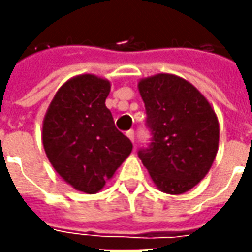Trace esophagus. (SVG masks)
Wrapping results in <instances>:
<instances>
[{
    "label": "esophagus",
    "mask_w": 252,
    "mask_h": 252,
    "mask_svg": "<svg viewBox=\"0 0 252 252\" xmlns=\"http://www.w3.org/2000/svg\"><path fill=\"white\" fill-rule=\"evenodd\" d=\"M126 136L130 139L131 143H134V131L133 130H129V131H126Z\"/></svg>",
    "instance_id": "obj_1"
}]
</instances>
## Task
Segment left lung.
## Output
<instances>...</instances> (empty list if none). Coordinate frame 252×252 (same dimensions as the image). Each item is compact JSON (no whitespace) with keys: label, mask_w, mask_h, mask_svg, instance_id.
Instances as JSON below:
<instances>
[{"label":"left lung","mask_w":252,"mask_h":252,"mask_svg":"<svg viewBox=\"0 0 252 252\" xmlns=\"http://www.w3.org/2000/svg\"><path fill=\"white\" fill-rule=\"evenodd\" d=\"M137 88L153 134L139 157L161 192L185 193L216 158L220 130L215 109L196 87L174 74L141 78Z\"/></svg>","instance_id":"left-lung-1"}]
</instances>
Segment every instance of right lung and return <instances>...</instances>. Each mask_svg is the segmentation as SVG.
Listing matches in <instances>:
<instances>
[{
	"mask_svg": "<svg viewBox=\"0 0 252 252\" xmlns=\"http://www.w3.org/2000/svg\"><path fill=\"white\" fill-rule=\"evenodd\" d=\"M109 92L106 78L75 75L56 92L43 119L50 164L68 185L90 195L105 187L133 149L105 105Z\"/></svg>",
	"mask_w": 252,
	"mask_h": 252,
	"instance_id": "1",
	"label": "right lung"
}]
</instances>
